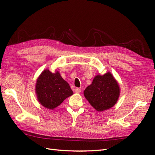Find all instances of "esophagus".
<instances>
[{
    "label": "esophagus",
    "instance_id": "1",
    "mask_svg": "<svg viewBox=\"0 0 155 155\" xmlns=\"http://www.w3.org/2000/svg\"><path fill=\"white\" fill-rule=\"evenodd\" d=\"M74 91H75V93H80L81 92V88H76Z\"/></svg>",
    "mask_w": 155,
    "mask_h": 155
}]
</instances>
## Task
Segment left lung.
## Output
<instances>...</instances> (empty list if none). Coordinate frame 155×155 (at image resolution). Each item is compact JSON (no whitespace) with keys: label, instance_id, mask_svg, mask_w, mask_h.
<instances>
[{"label":"left lung","instance_id":"1","mask_svg":"<svg viewBox=\"0 0 155 155\" xmlns=\"http://www.w3.org/2000/svg\"><path fill=\"white\" fill-rule=\"evenodd\" d=\"M120 87L110 72L97 74L84 91V96L95 110L102 112L114 106L120 96Z\"/></svg>","mask_w":155,"mask_h":155}]
</instances>
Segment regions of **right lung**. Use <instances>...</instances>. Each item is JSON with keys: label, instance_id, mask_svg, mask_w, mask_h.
Returning <instances> with one entry per match:
<instances>
[{"label": "right lung", "instance_id": "add662e5", "mask_svg": "<svg viewBox=\"0 0 155 155\" xmlns=\"http://www.w3.org/2000/svg\"><path fill=\"white\" fill-rule=\"evenodd\" d=\"M37 100L46 108L53 110L66 98L73 94L68 83L62 78L60 72H51L45 69L35 84Z\"/></svg>", "mask_w": 155, "mask_h": 155}]
</instances>
